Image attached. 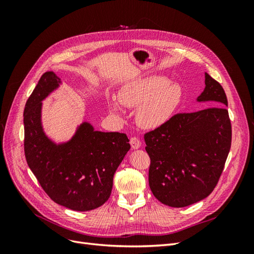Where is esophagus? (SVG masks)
<instances>
[{"label":"esophagus","instance_id":"34e87169","mask_svg":"<svg viewBox=\"0 0 254 254\" xmlns=\"http://www.w3.org/2000/svg\"><path fill=\"white\" fill-rule=\"evenodd\" d=\"M130 145H131V147L133 149H137V148L141 147V141L137 139V137L133 136V137H131V139H130Z\"/></svg>","mask_w":254,"mask_h":254}]
</instances>
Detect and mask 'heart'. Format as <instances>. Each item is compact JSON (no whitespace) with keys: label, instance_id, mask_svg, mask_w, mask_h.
I'll list each match as a JSON object with an SVG mask.
<instances>
[{"label":"heart","instance_id":"obj_1","mask_svg":"<svg viewBox=\"0 0 254 254\" xmlns=\"http://www.w3.org/2000/svg\"><path fill=\"white\" fill-rule=\"evenodd\" d=\"M182 91L176 83L159 76L137 79L119 92L122 105L136 108V122L144 129H157L172 119L181 103ZM113 113L120 114L121 104L114 96L108 97Z\"/></svg>","mask_w":254,"mask_h":254}]
</instances>
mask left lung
Masks as SVG:
<instances>
[{
	"mask_svg": "<svg viewBox=\"0 0 254 254\" xmlns=\"http://www.w3.org/2000/svg\"><path fill=\"white\" fill-rule=\"evenodd\" d=\"M204 83L197 101L216 107L177 113L164 125L144 134L150 158V190L160 202L173 207L196 203L212 193L231 147L225 90L207 73Z\"/></svg>",
	"mask_w": 254,
	"mask_h": 254,
	"instance_id": "left-lung-1",
	"label": "left lung"
}]
</instances>
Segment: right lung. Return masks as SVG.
<instances>
[{"instance_id": "add662e5", "label": "right lung", "mask_w": 254, "mask_h": 254, "mask_svg": "<svg viewBox=\"0 0 254 254\" xmlns=\"http://www.w3.org/2000/svg\"><path fill=\"white\" fill-rule=\"evenodd\" d=\"M60 78L45 72L24 108V152L27 164L53 201L74 211H91L108 200L113 176L130 149L125 133L95 131L84 122L70 141L54 143L41 124L42 101Z\"/></svg>"}]
</instances>
